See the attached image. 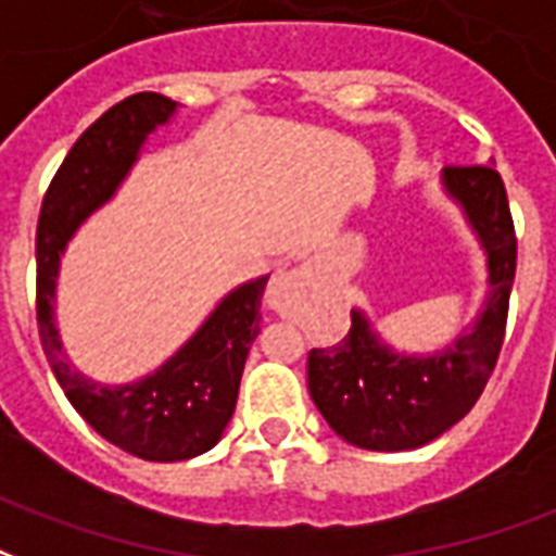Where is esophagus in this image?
Segmentation results:
<instances>
[{
	"mask_svg": "<svg viewBox=\"0 0 556 556\" xmlns=\"http://www.w3.org/2000/svg\"><path fill=\"white\" fill-rule=\"evenodd\" d=\"M291 282H294V274H286V270H279L277 277H274V282H270V291H267V298H270V303H279V298H282V291L289 289Z\"/></svg>",
	"mask_w": 556,
	"mask_h": 556,
	"instance_id": "esophagus-1",
	"label": "esophagus"
}]
</instances>
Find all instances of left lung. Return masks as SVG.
<instances>
[{"label": "left lung", "instance_id": "left-lung-1", "mask_svg": "<svg viewBox=\"0 0 556 556\" xmlns=\"http://www.w3.org/2000/svg\"><path fill=\"white\" fill-rule=\"evenodd\" d=\"M445 194L463 208L486 256L489 294L475 324L435 353H397L351 309V332L309 351V394L332 433L365 451H415L466 418L504 344L516 277V232L492 164L445 167Z\"/></svg>", "mask_w": 556, "mask_h": 556}]
</instances>
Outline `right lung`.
I'll return each mask as SVG.
<instances>
[{"label":"right lung","mask_w":556,"mask_h":556,"mask_svg":"<svg viewBox=\"0 0 556 556\" xmlns=\"http://www.w3.org/2000/svg\"><path fill=\"white\" fill-rule=\"evenodd\" d=\"M176 109L174 100L150 90L111 105L73 143L37 220V330L52 374L105 442L150 463L191 459L220 442L236 413L247 353L258 336L267 277L229 291L170 359L121 386L90 380L70 362L55 327V289L70 238L117 194L147 138Z\"/></svg>","instance_id":"add662e5"}]
</instances>
